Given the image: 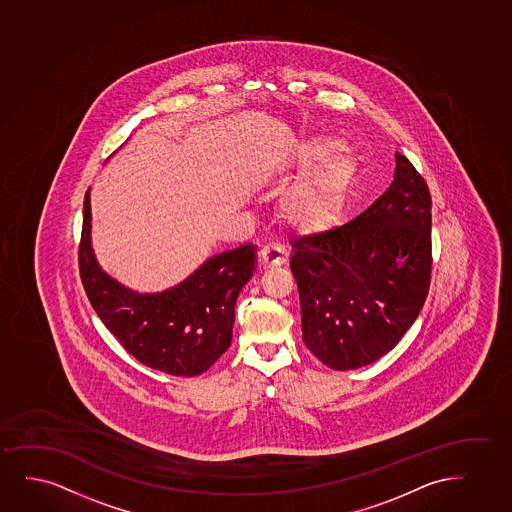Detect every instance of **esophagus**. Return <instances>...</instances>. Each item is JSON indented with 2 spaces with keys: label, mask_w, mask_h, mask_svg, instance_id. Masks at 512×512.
I'll return each instance as SVG.
<instances>
[{
  "label": "esophagus",
  "mask_w": 512,
  "mask_h": 512,
  "mask_svg": "<svg viewBox=\"0 0 512 512\" xmlns=\"http://www.w3.org/2000/svg\"><path fill=\"white\" fill-rule=\"evenodd\" d=\"M260 266L264 269L278 267L286 260V253L281 246L266 245L259 253Z\"/></svg>",
  "instance_id": "obj_1"
}]
</instances>
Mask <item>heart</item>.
<instances>
[{
  "instance_id": "1",
  "label": "heart",
  "mask_w": 512,
  "mask_h": 512,
  "mask_svg": "<svg viewBox=\"0 0 512 512\" xmlns=\"http://www.w3.org/2000/svg\"><path fill=\"white\" fill-rule=\"evenodd\" d=\"M339 146L332 137L314 135L304 140L295 151L293 166L297 172H307L326 161L306 180L292 187L283 200L286 219L300 231L314 233L326 229L346 205L358 173V163L344 151L334 155Z\"/></svg>"
}]
</instances>
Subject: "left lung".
Here are the masks:
<instances>
[{
  "label": "left lung",
  "instance_id": "8db88e82",
  "mask_svg": "<svg viewBox=\"0 0 512 512\" xmlns=\"http://www.w3.org/2000/svg\"><path fill=\"white\" fill-rule=\"evenodd\" d=\"M431 193L405 154L391 187L344 226L292 241L302 337L333 370H354L398 344L431 286Z\"/></svg>",
  "mask_w": 512,
  "mask_h": 512
}]
</instances>
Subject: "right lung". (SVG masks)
<instances>
[{
	"label": "right lung",
	"mask_w": 512,
	"mask_h": 512,
	"mask_svg": "<svg viewBox=\"0 0 512 512\" xmlns=\"http://www.w3.org/2000/svg\"><path fill=\"white\" fill-rule=\"evenodd\" d=\"M78 262L90 304L133 358L160 372L194 377L231 346L234 306L255 271V246L219 253L180 285L140 295L109 278L93 257L87 191Z\"/></svg>",
	"instance_id": "right-lung-1"
}]
</instances>
